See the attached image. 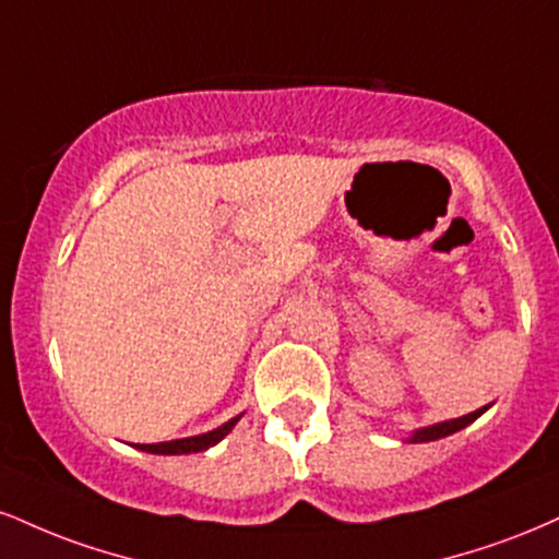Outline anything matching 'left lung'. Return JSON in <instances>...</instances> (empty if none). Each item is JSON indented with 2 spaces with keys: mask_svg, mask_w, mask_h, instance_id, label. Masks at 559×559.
I'll return each mask as SVG.
<instances>
[{
  "mask_svg": "<svg viewBox=\"0 0 559 559\" xmlns=\"http://www.w3.org/2000/svg\"><path fill=\"white\" fill-rule=\"evenodd\" d=\"M489 406H484V408H476L474 414H466V416H461V419H450V421H442V425H432V427H425V429H416V432L408 437V440L412 442H429V440H440V437H448V435H453V432H459V429H463V427H468L472 425L474 419H479V416L487 412Z\"/></svg>",
  "mask_w": 559,
  "mask_h": 559,
  "instance_id": "1",
  "label": "left lung"
}]
</instances>
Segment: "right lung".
Here are the masks:
<instances>
[{
    "mask_svg": "<svg viewBox=\"0 0 559 559\" xmlns=\"http://www.w3.org/2000/svg\"><path fill=\"white\" fill-rule=\"evenodd\" d=\"M239 421V416L228 419L226 425H221L213 432L198 435V437H185V440H171V442H156V445H134L138 450H145V453H156V455H187V453H200V450L213 448L215 442H221L224 437L231 432L234 425Z\"/></svg>",
    "mask_w": 559,
    "mask_h": 559,
    "instance_id": "right-lung-1",
    "label": "right lung"
}]
</instances>
